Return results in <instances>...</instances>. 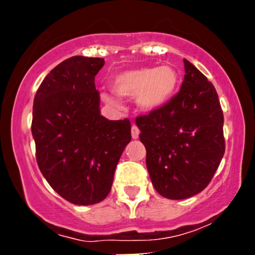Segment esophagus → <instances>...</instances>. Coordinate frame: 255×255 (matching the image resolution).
<instances>
[{"label": "esophagus", "mask_w": 255, "mask_h": 255, "mask_svg": "<svg viewBox=\"0 0 255 255\" xmlns=\"http://www.w3.org/2000/svg\"><path fill=\"white\" fill-rule=\"evenodd\" d=\"M139 134H140L139 128H137L135 125L131 126V137H133V139H137V137H139Z\"/></svg>", "instance_id": "1"}]
</instances>
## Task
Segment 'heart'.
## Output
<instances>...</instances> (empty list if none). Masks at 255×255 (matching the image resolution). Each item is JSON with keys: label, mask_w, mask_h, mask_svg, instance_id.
<instances>
[{"label": "heart", "mask_w": 255, "mask_h": 255, "mask_svg": "<svg viewBox=\"0 0 255 255\" xmlns=\"http://www.w3.org/2000/svg\"><path fill=\"white\" fill-rule=\"evenodd\" d=\"M180 75L171 66L141 67L119 73L111 81L116 95L122 97L135 96V103L144 111H154L170 101L176 92ZM111 105H118V99L104 95Z\"/></svg>", "instance_id": "b5f03b06"}]
</instances>
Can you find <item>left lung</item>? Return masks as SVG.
Instances as JSON below:
<instances>
[{
    "mask_svg": "<svg viewBox=\"0 0 255 255\" xmlns=\"http://www.w3.org/2000/svg\"><path fill=\"white\" fill-rule=\"evenodd\" d=\"M183 63L181 90L164 107L135 119L152 184L171 200L204 191L225 151L217 91L189 61Z\"/></svg>",
    "mask_w": 255,
    "mask_h": 255,
    "instance_id": "obj_1",
    "label": "left lung"
}]
</instances>
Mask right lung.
Returning a JSON list of instances; mask_svg holds the SVG:
<instances>
[{"instance_id":"obj_1","label":"right lung","mask_w":255,"mask_h":255,"mask_svg":"<svg viewBox=\"0 0 255 255\" xmlns=\"http://www.w3.org/2000/svg\"><path fill=\"white\" fill-rule=\"evenodd\" d=\"M103 66L104 58H67L34 96L31 129L37 164L52 189L75 205L107 198L131 139L129 120L109 121L99 114L95 77Z\"/></svg>"}]
</instances>
